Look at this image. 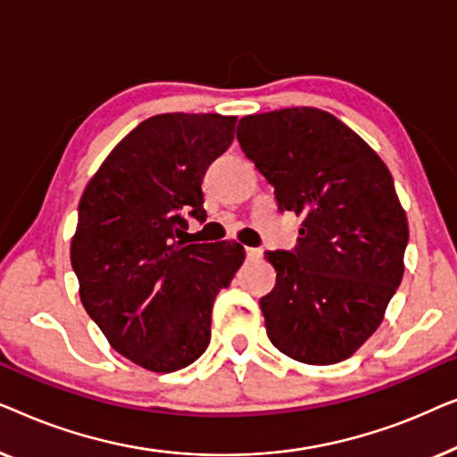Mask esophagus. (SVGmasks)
<instances>
[{
  "instance_id": "obj_1",
  "label": "esophagus",
  "mask_w": 457,
  "mask_h": 457,
  "mask_svg": "<svg viewBox=\"0 0 457 457\" xmlns=\"http://www.w3.org/2000/svg\"><path fill=\"white\" fill-rule=\"evenodd\" d=\"M245 255H247V260H260L262 258V249H258V247H245Z\"/></svg>"
}]
</instances>
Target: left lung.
<instances>
[{"label": "left lung", "mask_w": 457, "mask_h": 457, "mask_svg": "<svg viewBox=\"0 0 457 457\" xmlns=\"http://www.w3.org/2000/svg\"><path fill=\"white\" fill-rule=\"evenodd\" d=\"M243 154L302 216L293 252H266L277 285L260 299L272 345L303 364H337L380 327L403 277L408 218L389 168L318 108L243 116Z\"/></svg>", "instance_id": "obj_1"}]
</instances>
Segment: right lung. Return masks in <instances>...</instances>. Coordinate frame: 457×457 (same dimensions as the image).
<instances>
[{
  "instance_id": "obj_1",
  "label": "right lung",
  "mask_w": 457,
  "mask_h": 457,
  "mask_svg": "<svg viewBox=\"0 0 457 457\" xmlns=\"http://www.w3.org/2000/svg\"><path fill=\"white\" fill-rule=\"evenodd\" d=\"M237 116L158 114L112 149L79 204L71 262L89 314L118 353L152 372L208 349L212 305L245 260L239 243H187L205 220L202 180Z\"/></svg>"
}]
</instances>
